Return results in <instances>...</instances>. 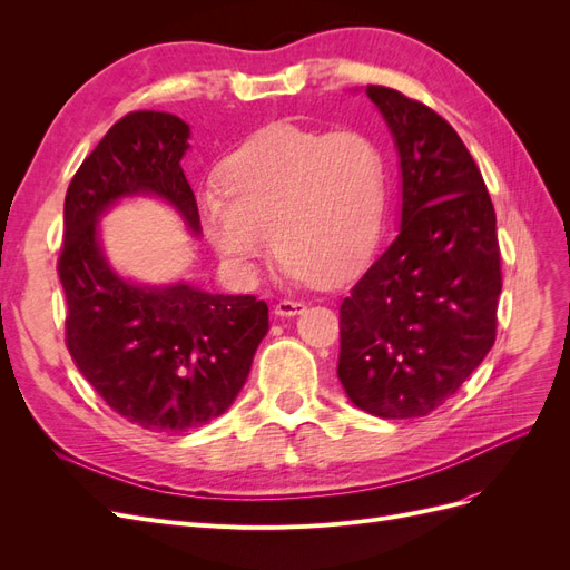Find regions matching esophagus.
Segmentation results:
<instances>
[{
    "instance_id": "34e87169",
    "label": "esophagus",
    "mask_w": 570,
    "mask_h": 570,
    "mask_svg": "<svg viewBox=\"0 0 570 570\" xmlns=\"http://www.w3.org/2000/svg\"><path fill=\"white\" fill-rule=\"evenodd\" d=\"M304 302H295V299H281L275 304V316L281 318H292V316H299L304 312Z\"/></svg>"
}]
</instances>
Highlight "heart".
<instances>
[{"label":"heart","mask_w":570,"mask_h":570,"mask_svg":"<svg viewBox=\"0 0 570 570\" xmlns=\"http://www.w3.org/2000/svg\"><path fill=\"white\" fill-rule=\"evenodd\" d=\"M223 187L199 197L223 262L252 275L275 247L295 281L340 283L366 264L387 212V159L364 130L273 124L223 161Z\"/></svg>","instance_id":"1"}]
</instances>
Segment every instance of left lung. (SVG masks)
I'll return each instance as SVG.
<instances>
[{
	"label": "left lung",
	"mask_w": 570,
	"mask_h": 570,
	"mask_svg": "<svg viewBox=\"0 0 570 570\" xmlns=\"http://www.w3.org/2000/svg\"><path fill=\"white\" fill-rule=\"evenodd\" d=\"M366 95L400 157L402 220L340 306L337 377L373 416L421 419L494 344L497 216L480 168L442 116L381 85Z\"/></svg>",
	"instance_id": "obj_1"
}]
</instances>
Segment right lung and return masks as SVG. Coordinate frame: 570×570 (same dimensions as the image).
<instances>
[{"label":"right lung","mask_w":570,"mask_h":570,"mask_svg":"<svg viewBox=\"0 0 570 570\" xmlns=\"http://www.w3.org/2000/svg\"><path fill=\"white\" fill-rule=\"evenodd\" d=\"M187 140L189 126L178 116L132 111L80 164L63 202L68 352L101 400L154 433L202 428L226 413L268 333L264 299L212 295L187 281L135 283L101 247V216L130 197H157L189 233H202L180 166Z\"/></svg>","instance_id":"obj_1"}]
</instances>
